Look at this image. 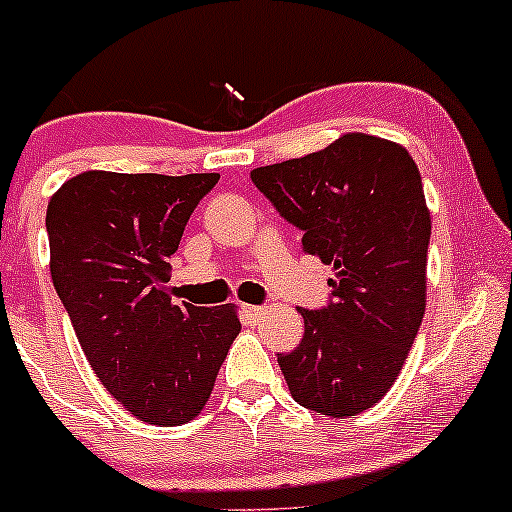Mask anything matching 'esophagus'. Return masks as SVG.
Instances as JSON below:
<instances>
[{
  "mask_svg": "<svg viewBox=\"0 0 512 512\" xmlns=\"http://www.w3.org/2000/svg\"><path fill=\"white\" fill-rule=\"evenodd\" d=\"M242 312L252 319H260L267 314V307H260V304H245V307H242Z\"/></svg>",
  "mask_w": 512,
  "mask_h": 512,
  "instance_id": "obj_1",
  "label": "esophagus"
}]
</instances>
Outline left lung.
Here are the masks:
<instances>
[{"instance_id": "8db88e82", "label": "left lung", "mask_w": 512, "mask_h": 512, "mask_svg": "<svg viewBox=\"0 0 512 512\" xmlns=\"http://www.w3.org/2000/svg\"><path fill=\"white\" fill-rule=\"evenodd\" d=\"M302 250L334 265L329 299L277 354L294 401L324 416L371 409L399 376L426 309L431 215L409 151L347 133L324 151L250 173Z\"/></svg>"}]
</instances>
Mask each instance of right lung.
<instances>
[{
    "instance_id": "right-lung-1",
    "label": "right lung",
    "mask_w": 512,
    "mask_h": 512,
    "mask_svg": "<svg viewBox=\"0 0 512 512\" xmlns=\"http://www.w3.org/2000/svg\"><path fill=\"white\" fill-rule=\"evenodd\" d=\"M218 180L89 170L46 208L51 280L81 349L113 399L153 426L200 414L240 334L230 304L168 297L170 257Z\"/></svg>"
}]
</instances>
